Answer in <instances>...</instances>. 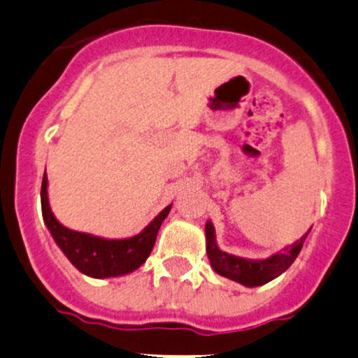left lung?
<instances>
[{
    "mask_svg": "<svg viewBox=\"0 0 358 358\" xmlns=\"http://www.w3.org/2000/svg\"><path fill=\"white\" fill-rule=\"evenodd\" d=\"M311 232V228L308 230V234ZM308 234L301 237L299 241H295L290 246L283 248V251L279 253L271 255L268 258H262V260H251V258H241L236 255L224 253L217 248L216 243V230H214V224L210 221L206 223V251L207 257L210 260V267L214 268V272H217L223 278L232 279L237 283L244 285V287H262V285L268 283L272 279H275L278 275L283 274L288 267L295 262V258L299 257L302 250V244H304Z\"/></svg>",
    "mask_w": 358,
    "mask_h": 358,
    "instance_id": "left-lung-1",
    "label": "left lung"
}]
</instances>
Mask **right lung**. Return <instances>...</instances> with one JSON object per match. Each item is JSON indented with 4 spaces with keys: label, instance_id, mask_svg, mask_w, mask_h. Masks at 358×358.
Returning <instances> with one entry per match:
<instances>
[{
    "label": "right lung",
    "instance_id": "right-lung-1",
    "mask_svg": "<svg viewBox=\"0 0 358 358\" xmlns=\"http://www.w3.org/2000/svg\"><path fill=\"white\" fill-rule=\"evenodd\" d=\"M47 186H49L47 173H43L42 193H40L43 223L47 224L52 239L56 241L64 257L71 262V265L79 268L83 274L96 279L117 278L137 271L151 255L159 227L172 207V203L166 206L137 236L128 239H105L93 234L77 232L61 224L49 206Z\"/></svg>",
    "mask_w": 358,
    "mask_h": 358
}]
</instances>
